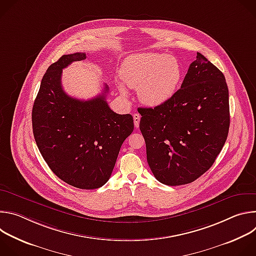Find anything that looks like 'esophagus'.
Listing matches in <instances>:
<instances>
[{
    "label": "esophagus",
    "mask_w": 256,
    "mask_h": 256,
    "mask_svg": "<svg viewBox=\"0 0 256 256\" xmlns=\"http://www.w3.org/2000/svg\"><path fill=\"white\" fill-rule=\"evenodd\" d=\"M134 126L138 128L140 126V116L138 114H134Z\"/></svg>",
    "instance_id": "obj_1"
}]
</instances>
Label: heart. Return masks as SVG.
<instances>
[{"mask_svg": "<svg viewBox=\"0 0 256 256\" xmlns=\"http://www.w3.org/2000/svg\"><path fill=\"white\" fill-rule=\"evenodd\" d=\"M120 76L128 87L138 90L144 104L155 107L175 95L182 79V68L173 56L140 52L124 60Z\"/></svg>", "mask_w": 256, "mask_h": 256, "instance_id": "obj_1", "label": "heart"}]
</instances>
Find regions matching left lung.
I'll return each mask as SVG.
<instances>
[{
	"mask_svg": "<svg viewBox=\"0 0 256 256\" xmlns=\"http://www.w3.org/2000/svg\"><path fill=\"white\" fill-rule=\"evenodd\" d=\"M138 112L147 161L156 179L171 186L190 184L212 167L228 136L225 76L198 52L169 101Z\"/></svg>",
	"mask_w": 256,
	"mask_h": 256,
	"instance_id": "1",
	"label": "left lung"
}]
</instances>
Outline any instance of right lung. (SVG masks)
Returning <instances> with one entry per match:
<instances>
[{
  "mask_svg": "<svg viewBox=\"0 0 256 256\" xmlns=\"http://www.w3.org/2000/svg\"><path fill=\"white\" fill-rule=\"evenodd\" d=\"M85 58V52L64 54L48 66L33 104L32 128L40 154L58 178L77 188L95 190L110 177L134 120L109 108L107 85L86 101L64 91L62 68Z\"/></svg>",
  "mask_w": 256,
  "mask_h": 256,
  "instance_id": "right-lung-1",
  "label": "right lung"
}]
</instances>
